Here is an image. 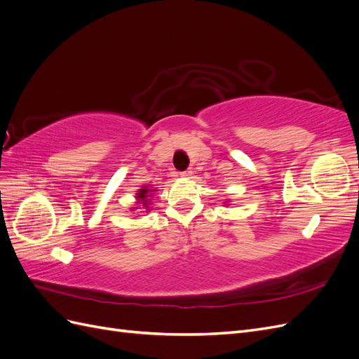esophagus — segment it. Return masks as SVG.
<instances>
[{
  "mask_svg": "<svg viewBox=\"0 0 359 359\" xmlns=\"http://www.w3.org/2000/svg\"><path fill=\"white\" fill-rule=\"evenodd\" d=\"M191 173H193V170H191V169H187V170H184V172H181V173H180V175H181V177H190V175H191Z\"/></svg>",
  "mask_w": 359,
  "mask_h": 359,
  "instance_id": "obj_1",
  "label": "esophagus"
}]
</instances>
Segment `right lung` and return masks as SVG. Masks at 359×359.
<instances>
[{
  "mask_svg": "<svg viewBox=\"0 0 359 359\" xmlns=\"http://www.w3.org/2000/svg\"><path fill=\"white\" fill-rule=\"evenodd\" d=\"M151 191H154V190H148L147 187H144V189H140L139 190V193H137V199H139V202H142L145 206H147V202H148V198H149V193ZM148 208V206H147Z\"/></svg>",
  "mask_w": 359,
  "mask_h": 359,
  "instance_id": "1",
  "label": "right lung"
}]
</instances>
